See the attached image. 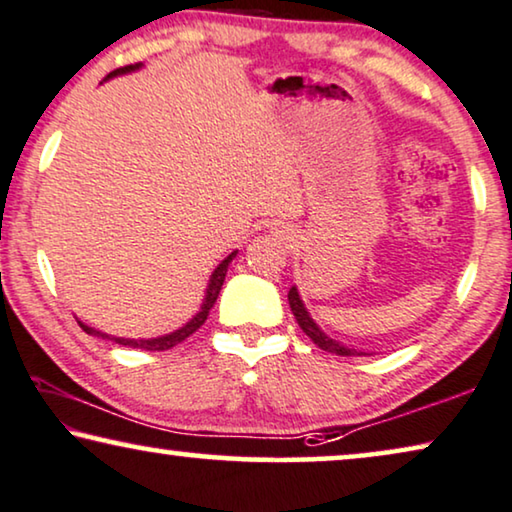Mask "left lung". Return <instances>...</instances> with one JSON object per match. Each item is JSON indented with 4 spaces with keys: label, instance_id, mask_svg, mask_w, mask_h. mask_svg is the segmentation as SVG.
Instances as JSON below:
<instances>
[{
    "label": "left lung",
    "instance_id": "left-lung-1",
    "mask_svg": "<svg viewBox=\"0 0 512 512\" xmlns=\"http://www.w3.org/2000/svg\"><path fill=\"white\" fill-rule=\"evenodd\" d=\"M287 301H290V308L294 313V318H297L299 327L306 331V336L311 338V341L318 345V348L331 352V355H343V357H355V355H369V352L364 350H357V348H350V345H345L341 341H336V338H331L329 334L320 329L318 322L311 318V313H308V308L304 304V299H301V294L297 290V285L290 287V292H287Z\"/></svg>",
    "mask_w": 512,
    "mask_h": 512
}]
</instances>
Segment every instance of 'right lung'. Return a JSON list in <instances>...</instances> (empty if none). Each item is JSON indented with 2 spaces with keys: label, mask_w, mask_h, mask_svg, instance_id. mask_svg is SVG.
Here are the masks:
<instances>
[{
  "label": "right lung",
  "mask_w": 512,
  "mask_h": 512,
  "mask_svg": "<svg viewBox=\"0 0 512 512\" xmlns=\"http://www.w3.org/2000/svg\"><path fill=\"white\" fill-rule=\"evenodd\" d=\"M141 67H143L141 62H139V64H129V67H120V69L111 71V74L106 76V81H109V78H115V76H122V74H132V71L141 69ZM236 253H239V250H234V253H229V255H227L225 259H222V262L213 269L211 278H208V285H206L204 299H201L199 311L194 313L192 318L187 320L183 327L169 331V334H162V336H155V338H125V336L104 334V331H99V329H95V327H88V325H85V322H81V320H78V325L83 327L85 334L99 336V338H109V341H115L118 345H127V348H141V350H169V348H174V345L185 341L187 336L194 334V331H197V329L206 322L208 311H211L213 304H215V299H218V294H220V290H222V283H225L227 269H229V264H232V259L236 257Z\"/></svg>",
  "instance_id": "right-lung-1"
}]
</instances>
